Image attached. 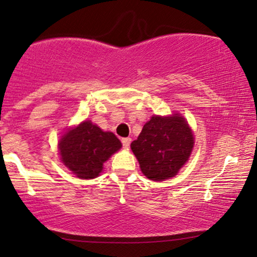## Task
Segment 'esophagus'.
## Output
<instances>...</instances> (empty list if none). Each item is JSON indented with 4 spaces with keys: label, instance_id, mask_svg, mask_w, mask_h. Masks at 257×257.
<instances>
[{
    "label": "esophagus",
    "instance_id": "34e87169",
    "mask_svg": "<svg viewBox=\"0 0 257 257\" xmlns=\"http://www.w3.org/2000/svg\"><path fill=\"white\" fill-rule=\"evenodd\" d=\"M121 143H122V147H124V149H128L130 144H131V138H122Z\"/></svg>",
    "mask_w": 257,
    "mask_h": 257
}]
</instances>
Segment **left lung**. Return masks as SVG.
I'll return each instance as SVG.
<instances>
[{"instance_id": "left-lung-1", "label": "left lung", "mask_w": 257, "mask_h": 257, "mask_svg": "<svg viewBox=\"0 0 257 257\" xmlns=\"http://www.w3.org/2000/svg\"><path fill=\"white\" fill-rule=\"evenodd\" d=\"M194 146L188 122L179 113L153 115L144 125L131 150L145 177L153 181L173 178L187 163Z\"/></svg>"}]
</instances>
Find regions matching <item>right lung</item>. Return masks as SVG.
<instances>
[{
  "label": "right lung",
  "instance_id": "obj_1",
  "mask_svg": "<svg viewBox=\"0 0 257 257\" xmlns=\"http://www.w3.org/2000/svg\"><path fill=\"white\" fill-rule=\"evenodd\" d=\"M120 147L113 133L104 132L90 120L69 130L58 143L63 164L80 179L97 178L105 161Z\"/></svg>",
  "mask_w": 257,
  "mask_h": 257
}]
</instances>
